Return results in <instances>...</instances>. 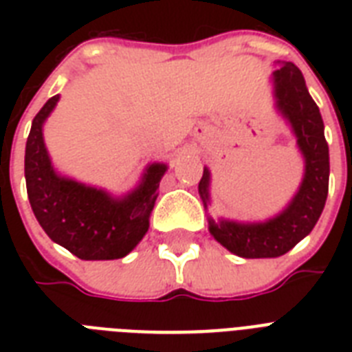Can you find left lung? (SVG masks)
I'll return each mask as SVG.
<instances>
[{
    "label": "left lung",
    "mask_w": 352,
    "mask_h": 352,
    "mask_svg": "<svg viewBox=\"0 0 352 352\" xmlns=\"http://www.w3.org/2000/svg\"><path fill=\"white\" fill-rule=\"evenodd\" d=\"M274 107L289 124L303 157V179L298 192L279 214L265 221H232L208 215V230L226 250L245 259L279 257L311 234L320 219L329 193V146L316 102L305 78L292 62H278L270 76ZM212 173L204 168L199 195L210 204Z\"/></svg>",
    "instance_id": "1"
}]
</instances>
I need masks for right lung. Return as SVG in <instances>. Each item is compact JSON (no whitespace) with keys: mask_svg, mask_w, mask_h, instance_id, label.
Returning a JSON list of instances; mask_svg holds the SVG:
<instances>
[{"mask_svg":"<svg viewBox=\"0 0 352 352\" xmlns=\"http://www.w3.org/2000/svg\"><path fill=\"white\" fill-rule=\"evenodd\" d=\"M58 100L60 95L52 96L41 107L32 120L25 146V181L30 208L45 234L80 259H120L148 232L159 182L168 164L146 166L137 186L120 197L60 175L43 140V124Z\"/></svg>","mask_w":352,"mask_h":352,"instance_id":"1","label":"right lung"}]
</instances>
